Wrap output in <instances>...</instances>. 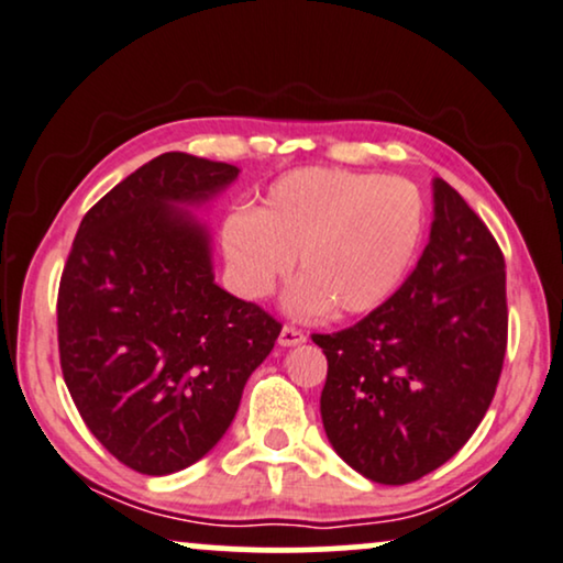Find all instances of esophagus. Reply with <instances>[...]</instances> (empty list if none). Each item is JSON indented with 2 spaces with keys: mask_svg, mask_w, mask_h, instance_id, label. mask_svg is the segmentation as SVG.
Instances as JSON below:
<instances>
[{
  "mask_svg": "<svg viewBox=\"0 0 563 563\" xmlns=\"http://www.w3.org/2000/svg\"><path fill=\"white\" fill-rule=\"evenodd\" d=\"M277 342H280L283 347H296V344L306 342V334H303V329L286 324L280 329V336H277Z\"/></svg>",
  "mask_w": 563,
  "mask_h": 563,
  "instance_id": "1",
  "label": "esophagus"
}]
</instances>
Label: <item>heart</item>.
Segmentation results:
<instances>
[{"label":"heart","instance_id":"b5f03b06","mask_svg":"<svg viewBox=\"0 0 563 563\" xmlns=\"http://www.w3.org/2000/svg\"><path fill=\"white\" fill-rule=\"evenodd\" d=\"M427 208L401 177L303 167L277 177L257 211L223 221V250L236 288L262 298L294 267L288 309L313 317H363L384 306L415 265Z\"/></svg>","mask_w":563,"mask_h":563}]
</instances>
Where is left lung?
Here are the masks:
<instances>
[{
	"label": "left lung",
	"instance_id": "1",
	"mask_svg": "<svg viewBox=\"0 0 563 563\" xmlns=\"http://www.w3.org/2000/svg\"><path fill=\"white\" fill-rule=\"evenodd\" d=\"M311 340L327 355L321 422L340 459L371 482H417L468 443L497 391L505 254L434 179L430 244L401 288L357 324Z\"/></svg>",
	"mask_w": 563,
	"mask_h": 563
}]
</instances>
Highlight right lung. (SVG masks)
Listing matches in <instances>:
<instances>
[{"label":"right lung","mask_w":563,"mask_h":563,"mask_svg":"<svg viewBox=\"0 0 563 563\" xmlns=\"http://www.w3.org/2000/svg\"><path fill=\"white\" fill-rule=\"evenodd\" d=\"M239 169L169 152L89 208L58 283V357L104 451L146 476L192 466L223 438L283 324L213 283L206 231L175 203Z\"/></svg>","instance_id":"right-lung-1"}]
</instances>
